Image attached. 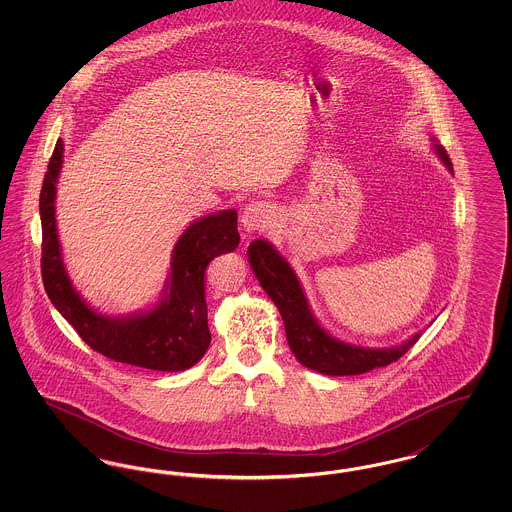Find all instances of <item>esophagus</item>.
Segmentation results:
<instances>
[{"mask_svg":"<svg viewBox=\"0 0 512 512\" xmlns=\"http://www.w3.org/2000/svg\"><path fill=\"white\" fill-rule=\"evenodd\" d=\"M276 219L274 207L267 201H253L249 203L242 213V226L245 232H263L272 226Z\"/></svg>","mask_w":512,"mask_h":512,"instance_id":"esophagus-1","label":"esophagus"}]
</instances>
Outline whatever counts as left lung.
I'll return each mask as SVG.
<instances>
[{
  "instance_id": "8db88e82",
  "label": "left lung",
  "mask_w": 512,
  "mask_h": 512,
  "mask_svg": "<svg viewBox=\"0 0 512 512\" xmlns=\"http://www.w3.org/2000/svg\"><path fill=\"white\" fill-rule=\"evenodd\" d=\"M434 151L438 153L441 163L453 172L447 151L439 144H434ZM247 257L259 284L282 315L286 338L295 359L311 370L328 376L365 374L372 368L395 363L420 338V334H414L403 345L391 349H370L336 340L313 317L309 301L293 268L272 244H268L267 240L251 242Z\"/></svg>"
}]
</instances>
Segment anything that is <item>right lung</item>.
Listing matches in <instances>:
<instances>
[{
	"label": "right lung",
	"mask_w": 512,
	"mask_h": 512,
	"mask_svg": "<svg viewBox=\"0 0 512 512\" xmlns=\"http://www.w3.org/2000/svg\"><path fill=\"white\" fill-rule=\"evenodd\" d=\"M61 165L63 142L57 140L40 194L42 280L51 303L94 351L117 363L161 372L194 366L211 345L205 268L240 244L238 213L234 209L219 211L195 220L184 230L172 249L163 299L153 309L128 317H105L74 290L61 257L55 224V184Z\"/></svg>",
	"instance_id": "right-lung-1"
}]
</instances>
